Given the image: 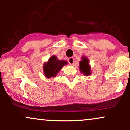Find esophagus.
Returning <instances> with one entry per match:
<instances>
[{
	"mask_svg": "<svg viewBox=\"0 0 130 130\" xmlns=\"http://www.w3.org/2000/svg\"><path fill=\"white\" fill-rule=\"evenodd\" d=\"M68 63H69L70 65H73V64L74 63V59L73 57H70L68 58Z\"/></svg>",
	"mask_w": 130,
	"mask_h": 130,
	"instance_id": "34e87169",
	"label": "esophagus"
}]
</instances>
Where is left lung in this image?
<instances>
[{
  "instance_id": "obj_1",
  "label": "left lung",
  "mask_w": 130,
  "mask_h": 130,
  "mask_svg": "<svg viewBox=\"0 0 130 130\" xmlns=\"http://www.w3.org/2000/svg\"><path fill=\"white\" fill-rule=\"evenodd\" d=\"M83 60L79 63V68L80 71L83 73L84 75L88 76L91 74L90 67L89 65V60L85 57H83Z\"/></svg>"
}]
</instances>
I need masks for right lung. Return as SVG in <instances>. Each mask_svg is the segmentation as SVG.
Instances as JSON below:
<instances>
[{"label":"right lung","instance_id":"obj_1","mask_svg":"<svg viewBox=\"0 0 130 130\" xmlns=\"http://www.w3.org/2000/svg\"><path fill=\"white\" fill-rule=\"evenodd\" d=\"M67 62L64 60H57L56 56H53L50 59L47 63L44 65V73L47 78L56 76L58 72L62 69Z\"/></svg>","mask_w":130,"mask_h":130}]
</instances>
